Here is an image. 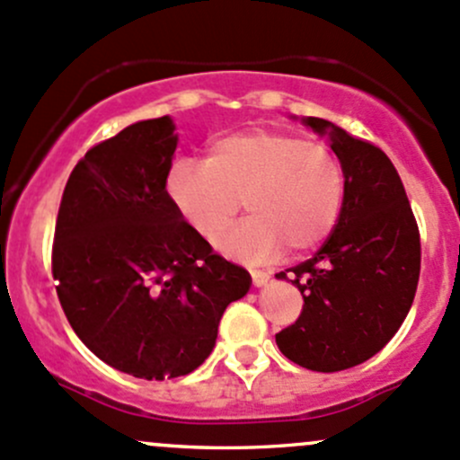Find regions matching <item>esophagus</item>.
<instances>
[{
	"mask_svg": "<svg viewBox=\"0 0 460 460\" xmlns=\"http://www.w3.org/2000/svg\"><path fill=\"white\" fill-rule=\"evenodd\" d=\"M250 277H252V283L257 288H261L270 281V274L263 272V270H250Z\"/></svg>",
	"mask_w": 460,
	"mask_h": 460,
	"instance_id": "esophagus-1",
	"label": "esophagus"
}]
</instances>
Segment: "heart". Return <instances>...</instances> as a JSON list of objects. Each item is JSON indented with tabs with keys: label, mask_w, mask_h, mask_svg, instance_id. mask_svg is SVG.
<instances>
[{
	"label": "heart",
	"mask_w": 460,
	"mask_h": 460,
	"mask_svg": "<svg viewBox=\"0 0 460 460\" xmlns=\"http://www.w3.org/2000/svg\"><path fill=\"white\" fill-rule=\"evenodd\" d=\"M165 192L181 219L210 243H219L243 199L250 217L221 248L241 259H268L286 245L307 252L325 241L343 206L345 174L319 141L248 130L212 141L206 161L179 159Z\"/></svg>",
	"instance_id": "obj_1"
}]
</instances>
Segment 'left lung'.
I'll list each match as a JSON object with an SVG mask.
<instances>
[{
    "label": "left lung",
    "instance_id": "obj_1",
    "mask_svg": "<svg viewBox=\"0 0 460 460\" xmlns=\"http://www.w3.org/2000/svg\"><path fill=\"white\" fill-rule=\"evenodd\" d=\"M303 124L328 137L345 195L319 252L277 274L303 295L299 319L277 334V345L296 366L339 372L381 352L405 321L419 286L420 236L403 181L381 148L319 117Z\"/></svg>",
    "mask_w": 460,
    "mask_h": 460
}]
</instances>
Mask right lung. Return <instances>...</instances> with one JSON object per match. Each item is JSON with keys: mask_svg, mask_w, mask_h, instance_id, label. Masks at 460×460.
I'll return each mask as SVG.
<instances>
[{"mask_svg": "<svg viewBox=\"0 0 460 460\" xmlns=\"http://www.w3.org/2000/svg\"><path fill=\"white\" fill-rule=\"evenodd\" d=\"M177 135L170 117L137 121L75 165L55 226L64 314L94 357L148 381L197 370L248 270L212 252L165 192Z\"/></svg>", "mask_w": 460, "mask_h": 460, "instance_id": "add662e5", "label": "right lung"}]
</instances>
